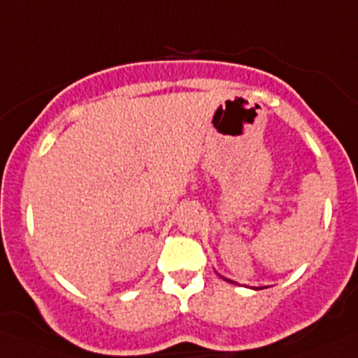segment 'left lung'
<instances>
[{
    "label": "left lung",
    "instance_id": "left-lung-1",
    "mask_svg": "<svg viewBox=\"0 0 358 358\" xmlns=\"http://www.w3.org/2000/svg\"><path fill=\"white\" fill-rule=\"evenodd\" d=\"M231 283H232V282H231Z\"/></svg>",
    "mask_w": 358,
    "mask_h": 358
}]
</instances>
